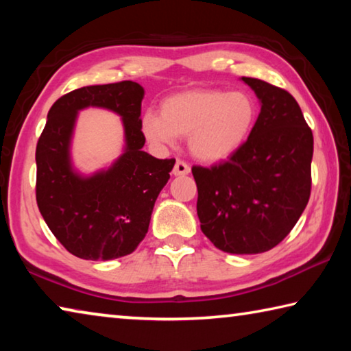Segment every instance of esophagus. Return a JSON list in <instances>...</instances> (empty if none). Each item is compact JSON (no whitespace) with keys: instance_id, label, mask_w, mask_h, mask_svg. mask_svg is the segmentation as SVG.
Returning a JSON list of instances; mask_svg holds the SVG:
<instances>
[{"instance_id":"esophagus-1","label":"esophagus","mask_w":351,"mask_h":351,"mask_svg":"<svg viewBox=\"0 0 351 351\" xmlns=\"http://www.w3.org/2000/svg\"><path fill=\"white\" fill-rule=\"evenodd\" d=\"M171 173H173L175 176L189 175V173H190V167H189V165H187L186 162L180 161V159H178V161L175 162V167H173V171H171Z\"/></svg>"}]
</instances>
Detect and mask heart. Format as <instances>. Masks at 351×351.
<instances>
[{
	"label": "heart",
	"mask_w": 351,
	"mask_h": 351,
	"mask_svg": "<svg viewBox=\"0 0 351 351\" xmlns=\"http://www.w3.org/2000/svg\"><path fill=\"white\" fill-rule=\"evenodd\" d=\"M257 114V104L245 91L187 90L165 97L161 114L147 111L141 128L145 138L158 145H171L187 136L192 156L213 164L240 150Z\"/></svg>",
	"instance_id": "obj_1"
}]
</instances>
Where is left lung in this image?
Returning <instances> with one entry per match:
<instances>
[{"mask_svg":"<svg viewBox=\"0 0 351 351\" xmlns=\"http://www.w3.org/2000/svg\"><path fill=\"white\" fill-rule=\"evenodd\" d=\"M260 100L247 141L228 161L192 167L201 230L229 254L277 246L305 210L311 192L313 133L295 99L268 82L241 77Z\"/></svg>","mask_w":351,"mask_h":351,"instance_id":"1","label":"left lung"}]
</instances>
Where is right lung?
Listing matches in <instances>:
<instances>
[{"label":"right lung","mask_w":351,"mask_h":351,"mask_svg":"<svg viewBox=\"0 0 351 351\" xmlns=\"http://www.w3.org/2000/svg\"><path fill=\"white\" fill-rule=\"evenodd\" d=\"M142 99L144 88L125 80L79 88L62 96L47 112L35 152L37 204L51 232L75 257H123L147 234L175 159H156L142 150ZM90 106L121 116L126 145L108 169L82 176L72 165L70 142L78 111Z\"/></svg>","instance_id":"1"}]
</instances>
